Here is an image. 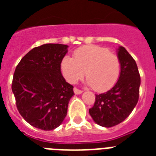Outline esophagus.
Segmentation results:
<instances>
[{
	"label": "esophagus",
	"mask_w": 156,
	"mask_h": 156,
	"mask_svg": "<svg viewBox=\"0 0 156 156\" xmlns=\"http://www.w3.org/2000/svg\"><path fill=\"white\" fill-rule=\"evenodd\" d=\"M73 92H74V94H75V95H80V94H82V93H83V90H78V88L74 87L73 88Z\"/></svg>",
	"instance_id": "34e87169"
}]
</instances>
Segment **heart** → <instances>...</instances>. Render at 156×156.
<instances>
[{
  "mask_svg": "<svg viewBox=\"0 0 156 156\" xmlns=\"http://www.w3.org/2000/svg\"><path fill=\"white\" fill-rule=\"evenodd\" d=\"M73 58L65 56L61 62V73L68 83L74 84L86 74L88 86L96 91H105L118 80L120 60L106 48L86 45L74 51Z\"/></svg>",
  "mask_w": 156,
  "mask_h": 156,
  "instance_id": "1",
  "label": "heart"
}]
</instances>
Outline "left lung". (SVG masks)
<instances>
[{
    "instance_id": "8db88e82",
    "label": "left lung",
    "mask_w": 156,
    "mask_h": 156,
    "mask_svg": "<svg viewBox=\"0 0 156 156\" xmlns=\"http://www.w3.org/2000/svg\"><path fill=\"white\" fill-rule=\"evenodd\" d=\"M116 54L121 63L118 81L111 90L95 95L94 106L89 109L93 121L103 127H112L125 121L136 106L141 78L135 61L122 46Z\"/></svg>"
}]
</instances>
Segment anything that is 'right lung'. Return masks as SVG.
I'll list each match as a JSON object with an SVG mask.
<instances>
[{
    "instance_id": "right-lung-1",
    "label": "right lung",
    "mask_w": 156,
    "mask_h": 156,
    "mask_svg": "<svg viewBox=\"0 0 156 156\" xmlns=\"http://www.w3.org/2000/svg\"><path fill=\"white\" fill-rule=\"evenodd\" d=\"M68 45L45 44L23 56L15 69L12 91L21 116L30 126L52 130L67 115L73 87L61 74Z\"/></svg>"
}]
</instances>
